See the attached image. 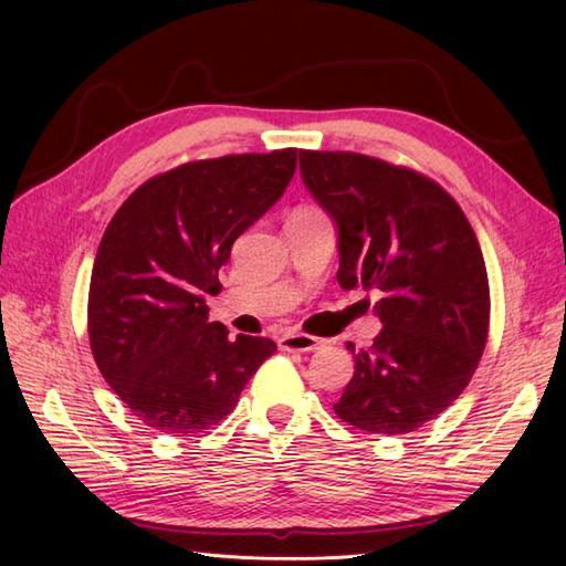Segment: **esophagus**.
<instances>
[{
  "label": "esophagus",
  "instance_id": "34e87169",
  "mask_svg": "<svg viewBox=\"0 0 566 566\" xmlns=\"http://www.w3.org/2000/svg\"><path fill=\"white\" fill-rule=\"evenodd\" d=\"M280 347L286 353H314L321 347V340L306 333H286L280 338Z\"/></svg>",
  "mask_w": 566,
  "mask_h": 566
}]
</instances>
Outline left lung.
<instances>
[{"label":"left lung","mask_w":566,"mask_h":566,"mask_svg":"<svg viewBox=\"0 0 566 566\" xmlns=\"http://www.w3.org/2000/svg\"><path fill=\"white\" fill-rule=\"evenodd\" d=\"M311 197L338 228V284L375 292L381 331L355 353L335 413L403 436L438 418L472 379L489 333L479 240L432 179L359 153H298Z\"/></svg>","instance_id":"8db88e82"}]
</instances>
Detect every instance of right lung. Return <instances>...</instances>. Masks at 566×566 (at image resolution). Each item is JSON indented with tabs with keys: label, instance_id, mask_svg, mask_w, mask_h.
<instances>
[{
	"label": "right lung",
	"instance_id": "add662e5",
	"mask_svg": "<svg viewBox=\"0 0 566 566\" xmlns=\"http://www.w3.org/2000/svg\"><path fill=\"white\" fill-rule=\"evenodd\" d=\"M296 150L197 160L148 179L106 226L90 282V345L106 384L160 432H203L276 353L209 321L235 238L290 187Z\"/></svg>",
	"mask_w": 566,
	"mask_h": 566
}]
</instances>
